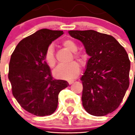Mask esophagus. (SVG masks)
Masks as SVG:
<instances>
[{
  "label": "esophagus",
  "mask_w": 135,
  "mask_h": 135,
  "mask_svg": "<svg viewBox=\"0 0 135 135\" xmlns=\"http://www.w3.org/2000/svg\"><path fill=\"white\" fill-rule=\"evenodd\" d=\"M73 83H74V81H71V82H70V84H71Z\"/></svg>",
  "instance_id": "34e87169"
}]
</instances>
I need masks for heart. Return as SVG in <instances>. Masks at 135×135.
I'll return each mask as SVG.
<instances>
[{"instance_id":"b5f03b06","label":"heart","mask_w":135,"mask_h":135,"mask_svg":"<svg viewBox=\"0 0 135 135\" xmlns=\"http://www.w3.org/2000/svg\"><path fill=\"white\" fill-rule=\"evenodd\" d=\"M62 45L74 52V57L82 62L86 59V55L81 51H77L78 45L74 41L71 39H65L62 42ZM45 60L50 68H54L56 64L54 48L52 45H50L47 48L45 52ZM80 66L76 61H72L68 64H60L54 70V74L55 78L59 79L71 80L78 77L80 73Z\"/></svg>"}]
</instances>
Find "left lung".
<instances>
[{
	"instance_id": "obj_1",
	"label": "left lung",
	"mask_w": 135,
	"mask_h": 135,
	"mask_svg": "<svg viewBox=\"0 0 135 135\" xmlns=\"http://www.w3.org/2000/svg\"><path fill=\"white\" fill-rule=\"evenodd\" d=\"M90 56L84 74L81 100L86 112L105 116L120 104L129 86L131 61L124 48L109 35L94 30L70 31Z\"/></svg>"
}]
</instances>
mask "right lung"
<instances>
[{"label": "right lung", "instance_id": "obj_1", "mask_svg": "<svg viewBox=\"0 0 135 135\" xmlns=\"http://www.w3.org/2000/svg\"><path fill=\"white\" fill-rule=\"evenodd\" d=\"M62 31L43 29L22 39L12 54L8 80L13 95L23 109L37 117L54 113L58 95L68 87L65 80H55L45 60V52Z\"/></svg>", "mask_w": 135, "mask_h": 135}]
</instances>
